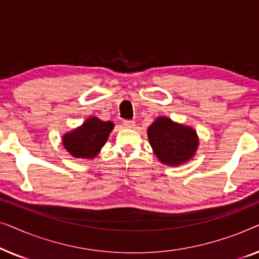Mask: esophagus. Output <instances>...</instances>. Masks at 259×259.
Here are the masks:
<instances>
[{"label":"esophagus","instance_id":"obj_1","mask_svg":"<svg viewBox=\"0 0 259 259\" xmlns=\"http://www.w3.org/2000/svg\"><path fill=\"white\" fill-rule=\"evenodd\" d=\"M122 126L125 127V128H134L136 122H134L133 120H125V121L122 122Z\"/></svg>","mask_w":259,"mask_h":259}]
</instances>
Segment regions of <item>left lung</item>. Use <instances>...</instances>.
<instances>
[{
    "instance_id": "8db88e82",
    "label": "left lung",
    "mask_w": 259,
    "mask_h": 259,
    "mask_svg": "<svg viewBox=\"0 0 259 259\" xmlns=\"http://www.w3.org/2000/svg\"><path fill=\"white\" fill-rule=\"evenodd\" d=\"M147 137L154 154L162 164L178 166L189 161L196 154L198 136L192 127L173 122L166 116H159L148 127Z\"/></svg>"
}]
</instances>
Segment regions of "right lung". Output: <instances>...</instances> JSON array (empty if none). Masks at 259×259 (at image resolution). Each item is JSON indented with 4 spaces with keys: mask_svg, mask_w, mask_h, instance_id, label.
Returning a JSON list of instances; mask_svg holds the SVG:
<instances>
[{
    "mask_svg": "<svg viewBox=\"0 0 259 259\" xmlns=\"http://www.w3.org/2000/svg\"><path fill=\"white\" fill-rule=\"evenodd\" d=\"M113 127L112 121H102L97 116H92L62 137L63 146L74 158L92 159L97 157L106 144Z\"/></svg>",
    "mask_w": 259,
    "mask_h": 259,
    "instance_id": "1",
    "label": "right lung"
}]
</instances>
